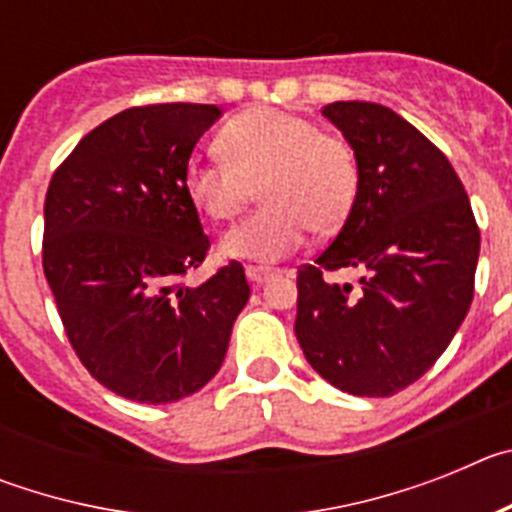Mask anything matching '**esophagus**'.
Masks as SVG:
<instances>
[{"mask_svg":"<svg viewBox=\"0 0 512 512\" xmlns=\"http://www.w3.org/2000/svg\"><path fill=\"white\" fill-rule=\"evenodd\" d=\"M246 277H248V282L253 284V287H261V284H264L266 279L271 277V269H264V266L248 264V266H246Z\"/></svg>","mask_w":512,"mask_h":512,"instance_id":"obj_1","label":"esophagus"}]
</instances>
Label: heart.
I'll use <instances>...</instances> for the list:
<instances>
[{
  "label": "heart",
  "mask_w": 512,
  "mask_h": 512,
  "mask_svg": "<svg viewBox=\"0 0 512 512\" xmlns=\"http://www.w3.org/2000/svg\"><path fill=\"white\" fill-rule=\"evenodd\" d=\"M225 158H189L184 192L207 220L225 223L261 187L259 212L230 228L220 251L230 259L274 264L305 243L333 233L359 194V158L343 135L282 110H253L220 130Z\"/></svg>",
  "instance_id": "obj_1"
}]
</instances>
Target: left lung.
<instances>
[{
    "label": "left lung",
    "mask_w": 512,
    "mask_h": 512,
    "mask_svg": "<svg viewBox=\"0 0 512 512\" xmlns=\"http://www.w3.org/2000/svg\"><path fill=\"white\" fill-rule=\"evenodd\" d=\"M323 115L354 146L359 194L328 248L297 271L295 333L325 382L390 397L446 351L474 297L479 228L464 184L408 120L374 102ZM351 268L360 287L328 283Z\"/></svg>",
    "instance_id": "8db88e82"
}]
</instances>
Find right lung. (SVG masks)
I'll use <instances>...</instances> for the list:
<instances>
[{
    "mask_svg": "<svg viewBox=\"0 0 512 512\" xmlns=\"http://www.w3.org/2000/svg\"><path fill=\"white\" fill-rule=\"evenodd\" d=\"M215 104H143L79 140L45 192L43 271L87 372L115 395L166 405L202 390L248 302L238 261L200 287L210 251L184 169Z\"/></svg>",
    "mask_w": 512,
    "mask_h": 512,
    "instance_id": "add662e5",
    "label": "right lung"
}]
</instances>
